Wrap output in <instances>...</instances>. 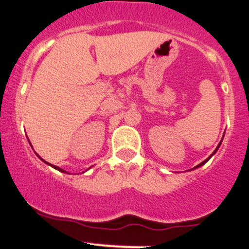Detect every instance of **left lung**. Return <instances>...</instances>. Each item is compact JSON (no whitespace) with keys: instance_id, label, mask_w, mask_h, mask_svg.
<instances>
[{"instance_id":"8db88e82","label":"left lung","mask_w":249,"mask_h":249,"mask_svg":"<svg viewBox=\"0 0 249 249\" xmlns=\"http://www.w3.org/2000/svg\"><path fill=\"white\" fill-rule=\"evenodd\" d=\"M221 142H222V141H221ZM221 142H219V144H218V146H217V149H218V147H219V145H221ZM217 149L214 150V151H213V154H214V152L217 151ZM213 154H212V155H213ZM212 155H211V156H212ZM211 156H210V158H211ZM210 158H208V159H206V160H205V161H202V162H201V163H198V165H197L196 167H200V166H202L203 163H206V162H207L208 160H210ZM196 167H195V169H196Z\"/></svg>"}]
</instances>
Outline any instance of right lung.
<instances>
[{"instance_id":"add662e5","label":"right lung","mask_w":249,"mask_h":249,"mask_svg":"<svg viewBox=\"0 0 249 249\" xmlns=\"http://www.w3.org/2000/svg\"><path fill=\"white\" fill-rule=\"evenodd\" d=\"M43 161H44V160H43ZM44 162H46V161H44ZM47 163H48V162H47ZM48 165H51V163H48ZM51 166H53V165H51ZM53 167H54L55 170H59V171H63V170L59 169V167H57V166H53Z\"/></svg>"}]
</instances>
